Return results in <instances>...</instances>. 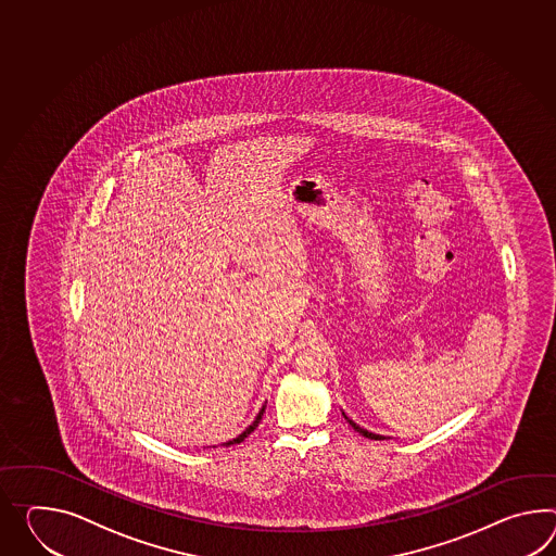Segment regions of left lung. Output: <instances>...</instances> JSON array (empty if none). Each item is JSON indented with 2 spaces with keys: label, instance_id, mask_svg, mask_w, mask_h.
<instances>
[{
  "label": "left lung",
  "instance_id": "8db88e82",
  "mask_svg": "<svg viewBox=\"0 0 556 556\" xmlns=\"http://www.w3.org/2000/svg\"><path fill=\"white\" fill-rule=\"evenodd\" d=\"M341 414H343V412H341ZM343 418H345V420L350 421V426H352V428H353V430H355V432H359V433H362V435H366V438H369V440H383V435H379V433L367 432V430H364V428H362V426H357V424H355V421L350 420V418H348V416H345V414H343Z\"/></svg>",
  "mask_w": 556,
  "mask_h": 556
}]
</instances>
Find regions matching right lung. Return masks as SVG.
Segmentation results:
<instances>
[{"mask_svg": "<svg viewBox=\"0 0 556 556\" xmlns=\"http://www.w3.org/2000/svg\"><path fill=\"white\" fill-rule=\"evenodd\" d=\"M263 412H265V406L261 407V412H258L257 418H255V421H253V424H251V426H249V428H247V430H244L243 433H239V435H237V438H232V440H229V442H227V446H230V444H241V442H243L244 438H247V435H249V433L253 432V430H255V428H257L258 421H261V418H263Z\"/></svg>", "mask_w": 556, "mask_h": 556, "instance_id": "right-lung-1", "label": "right lung"}]
</instances>
